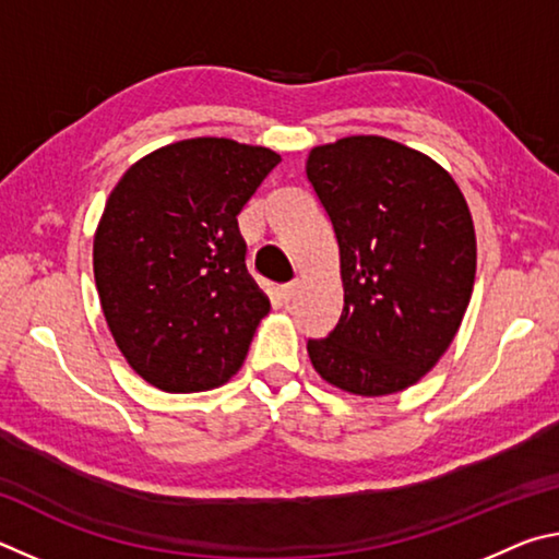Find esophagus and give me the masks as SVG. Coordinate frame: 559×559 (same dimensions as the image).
Instances as JSON below:
<instances>
[{"instance_id": "obj_1", "label": "esophagus", "mask_w": 559, "mask_h": 559, "mask_svg": "<svg viewBox=\"0 0 559 559\" xmlns=\"http://www.w3.org/2000/svg\"><path fill=\"white\" fill-rule=\"evenodd\" d=\"M296 290H298V281H290V283H283V286L278 288V296H281V300H290L293 296H296Z\"/></svg>"}]
</instances>
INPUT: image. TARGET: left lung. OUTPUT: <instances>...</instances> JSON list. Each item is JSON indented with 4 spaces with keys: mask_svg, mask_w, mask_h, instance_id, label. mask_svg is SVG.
Listing matches in <instances>:
<instances>
[{
    "mask_svg": "<svg viewBox=\"0 0 559 559\" xmlns=\"http://www.w3.org/2000/svg\"><path fill=\"white\" fill-rule=\"evenodd\" d=\"M340 249L345 306L308 340L325 382L382 396L447 353L476 278V231L459 185L431 157L380 135L313 147L306 163Z\"/></svg>",
    "mask_w": 559,
    "mask_h": 559,
    "instance_id": "left-lung-1",
    "label": "left lung"
}]
</instances>
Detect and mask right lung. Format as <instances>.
Returning <instances> with one entry per match:
<instances>
[{
    "label": "right lung",
    "mask_w": 559,
    "mask_h": 559,
    "mask_svg": "<svg viewBox=\"0 0 559 559\" xmlns=\"http://www.w3.org/2000/svg\"><path fill=\"white\" fill-rule=\"evenodd\" d=\"M278 163L269 147L194 138L138 159L110 192L93 276L122 357L157 390H214L243 365L271 302L236 216Z\"/></svg>",
    "instance_id": "add662e5"
}]
</instances>
